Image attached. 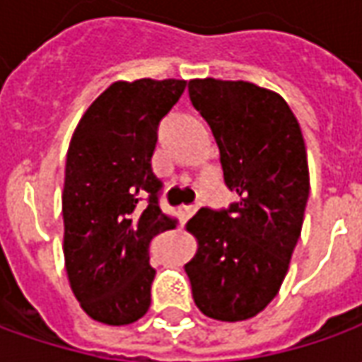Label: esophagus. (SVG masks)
<instances>
[{
  "mask_svg": "<svg viewBox=\"0 0 362 362\" xmlns=\"http://www.w3.org/2000/svg\"><path fill=\"white\" fill-rule=\"evenodd\" d=\"M197 209H199V206H181V209H179V216H181V223H187V221H189V218H191V216H193V214L197 213Z\"/></svg>",
  "mask_w": 362,
  "mask_h": 362,
  "instance_id": "1",
  "label": "esophagus"
}]
</instances>
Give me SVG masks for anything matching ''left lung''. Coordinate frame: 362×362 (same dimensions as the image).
<instances>
[{
  "label": "left lung",
  "instance_id": "left-lung-1",
  "mask_svg": "<svg viewBox=\"0 0 362 362\" xmlns=\"http://www.w3.org/2000/svg\"><path fill=\"white\" fill-rule=\"evenodd\" d=\"M189 98L221 151L228 209H201L187 223L199 240L185 264L206 317L244 321L280 290L300 240L310 169L300 124L276 92L252 82L197 78Z\"/></svg>",
  "mask_w": 362,
  "mask_h": 362
}]
</instances>
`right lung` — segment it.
Segmentation results:
<instances>
[{"mask_svg": "<svg viewBox=\"0 0 362 362\" xmlns=\"http://www.w3.org/2000/svg\"><path fill=\"white\" fill-rule=\"evenodd\" d=\"M185 81L114 82L74 129L66 153L64 266L82 310L106 325L146 315L156 270L149 244L175 228L163 214V183L151 169L159 122Z\"/></svg>", "mask_w": 362, "mask_h": 362, "instance_id": "right-lung-1", "label": "right lung"}]
</instances>
